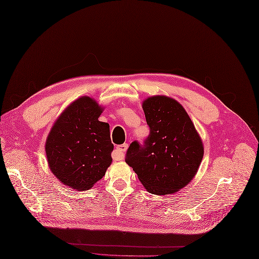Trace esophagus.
Returning a JSON list of instances; mask_svg holds the SVG:
<instances>
[{
	"instance_id": "esophagus-1",
	"label": "esophagus",
	"mask_w": 259,
	"mask_h": 259,
	"mask_svg": "<svg viewBox=\"0 0 259 259\" xmlns=\"http://www.w3.org/2000/svg\"><path fill=\"white\" fill-rule=\"evenodd\" d=\"M127 143H124V144H120L116 147V152L114 153L113 155V158L115 160H121L123 158V156H124V152L127 150Z\"/></svg>"
}]
</instances>
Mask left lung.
I'll return each mask as SVG.
<instances>
[{
	"mask_svg": "<svg viewBox=\"0 0 259 259\" xmlns=\"http://www.w3.org/2000/svg\"><path fill=\"white\" fill-rule=\"evenodd\" d=\"M150 135L143 144L131 143L125 162L144 188L155 195L173 194L197 173L203 146L181 104L165 96H154L142 104Z\"/></svg>",
	"mask_w": 259,
	"mask_h": 259,
	"instance_id": "obj_1",
	"label": "left lung"
}]
</instances>
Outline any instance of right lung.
I'll list each match as a JSON object with an SVG mask.
<instances>
[{"instance_id":"1","label":"right lung","mask_w":259,"mask_h":259,"mask_svg":"<svg viewBox=\"0 0 259 259\" xmlns=\"http://www.w3.org/2000/svg\"><path fill=\"white\" fill-rule=\"evenodd\" d=\"M102 108L90 97L72 102L49 133L45 151L53 174L78 191L91 189L112 163L109 125L98 120Z\"/></svg>"}]
</instances>
